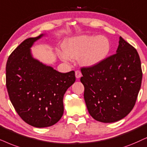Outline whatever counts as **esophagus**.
Segmentation results:
<instances>
[{
	"label": "esophagus",
	"instance_id": "obj_1",
	"mask_svg": "<svg viewBox=\"0 0 147 147\" xmlns=\"http://www.w3.org/2000/svg\"><path fill=\"white\" fill-rule=\"evenodd\" d=\"M81 76H82V74H81V72L80 70H76L75 71V77L77 79H79L80 77H81Z\"/></svg>",
	"mask_w": 147,
	"mask_h": 147
}]
</instances>
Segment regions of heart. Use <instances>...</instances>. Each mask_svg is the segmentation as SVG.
<instances>
[{
  "instance_id": "1",
  "label": "heart",
  "mask_w": 147,
  "mask_h": 147,
  "mask_svg": "<svg viewBox=\"0 0 147 147\" xmlns=\"http://www.w3.org/2000/svg\"><path fill=\"white\" fill-rule=\"evenodd\" d=\"M111 51V42L107 37L97 35H80L70 38L64 45V50L59 52L65 62L79 59L85 66H94L102 62Z\"/></svg>"
}]
</instances>
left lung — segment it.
I'll use <instances>...</instances> for the list:
<instances>
[{
    "instance_id": "obj_1",
    "label": "left lung",
    "mask_w": 147,
    "mask_h": 147,
    "mask_svg": "<svg viewBox=\"0 0 147 147\" xmlns=\"http://www.w3.org/2000/svg\"><path fill=\"white\" fill-rule=\"evenodd\" d=\"M81 70L85 102L94 119L113 123L130 113L142 78L140 57L130 44L120 36L115 54L99 64Z\"/></svg>"
}]
</instances>
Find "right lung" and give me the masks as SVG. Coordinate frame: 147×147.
<instances>
[{"label":"right lung","mask_w":147,"mask_h":147,"mask_svg":"<svg viewBox=\"0 0 147 147\" xmlns=\"http://www.w3.org/2000/svg\"><path fill=\"white\" fill-rule=\"evenodd\" d=\"M43 34L24 40L9 55L6 86L16 112L36 127L56 123L64 113L63 98L75 83V71L62 73L32 57L30 48Z\"/></svg>","instance_id":"add662e5"}]
</instances>
